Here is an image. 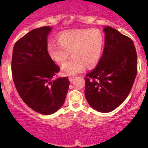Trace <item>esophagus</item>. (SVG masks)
<instances>
[{"label": "esophagus", "mask_w": 148, "mask_h": 148, "mask_svg": "<svg viewBox=\"0 0 148 148\" xmlns=\"http://www.w3.org/2000/svg\"><path fill=\"white\" fill-rule=\"evenodd\" d=\"M75 77L72 76V77H70V78H69V80H70V82H73V81L75 80Z\"/></svg>", "instance_id": "34e87169"}]
</instances>
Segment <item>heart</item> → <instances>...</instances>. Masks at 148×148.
<instances>
[{"mask_svg":"<svg viewBox=\"0 0 148 148\" xmlns=\"http://www.w3.org/2000/svg\"><path fill=\"white\" fill-rule=\"evenodd\" d=\"M58 43L49 42L47 51L58 64L62 66L65 75H75L82 73L85 66H93L99 61L104 47V36L98 29H81L63 32L58 35Z\"/></svg>","mask_w":148,"mask_h":148,"instance_id":"1","label":"heart"}]
</instances>
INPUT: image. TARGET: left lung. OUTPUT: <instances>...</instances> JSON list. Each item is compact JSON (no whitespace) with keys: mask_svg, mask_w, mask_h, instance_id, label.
Returning a JSON list of instances; mask_svg holds the SVG:
<instances>
[{"mask_svg":"<svg viewBox=\"0 0 148 148\" xmlns=\"http://www.w3.org/2000/svg\"><path fill=\"white\" fill-rule=\"evenodd\" d=\"M104 31L103 55L97 66L84 78V93L92 108L109 113L130 93L137 74V54L130 38L110 27Z\"/></svg>","mask_w":148,"mask_h":148,"instance_id":"1","label":"left lung"}]
</instances>
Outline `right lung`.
<instances>
[{"label":"right lung","mask_w":148,"mask_h":148,"mask_svg":"<svg viewBox=\"0 0 148 148\" xmlns=\"http://www.w3.org/2000/svg\"><path fill=\"white\" fill-rule=\"evenodd\" d=\"M49 26L34 29L15 43L12 58V79L27 106L43 115L56 113L64 102L70 81L55 78L59 66L47 51Z\"/></svg>","instance_id":"1"}]
</instances>
